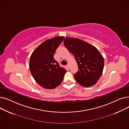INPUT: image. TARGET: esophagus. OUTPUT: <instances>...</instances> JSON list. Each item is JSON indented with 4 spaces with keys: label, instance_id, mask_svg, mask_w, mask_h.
I'll return each instance as SVG.
<instances>
[{
    "label": "esophagus",
    "instance_id": "1",
    "mask_svg": "<svg viewBox=\"0 0 129 129\" xmlns=\"http://www.w3.org/2000/svg\"><path fill=\"white\" fill-rule=\"evenodd\" d=\"M67 66L69 68V63H68V64H67Z\"/></svg>",
    "mask_w": 129,
    "mask_h": 129
}]
</instances>
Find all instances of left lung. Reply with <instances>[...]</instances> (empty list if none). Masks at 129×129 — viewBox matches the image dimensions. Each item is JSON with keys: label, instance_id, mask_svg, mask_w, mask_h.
<instances>
[{"label": "left lung", "instance_id": "obj_1", "mask_svg": "<svg viewBox=\"0 0 129 129\" xmlns=\"http://www.w3.org/2000/svg\"><path fill=\"white\" fill-rule=\"evenodd\" d=\"M65 47L75 56L78 70L74 75L76 81L84 87L94 85L102 75L104 59L97 49L78 38L64 39Z\"/></svg>", "mask_w": 129, "mask_h": 129}]
</instances>
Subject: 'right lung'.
I'll return each mask as SVG.
<instances>
[{
    "instance_id": "right-lung-1",
    "label": "right lung",
    "mask_w": 129,
    "mask_h": 129,
    "mask_svg": "<svg viewBox=\"0 0 129 129\" xmlns=\"http://www.w3.org/2000/svg\"><path fill=\"white\" fill-rule=\"evenodd\" d=\"M64 39L56 37L41 44L32 53L29 69L36 81L45 89H53L62 82L66 70L59 66L53 56Z\"/></svg>"
}]
</instances>
